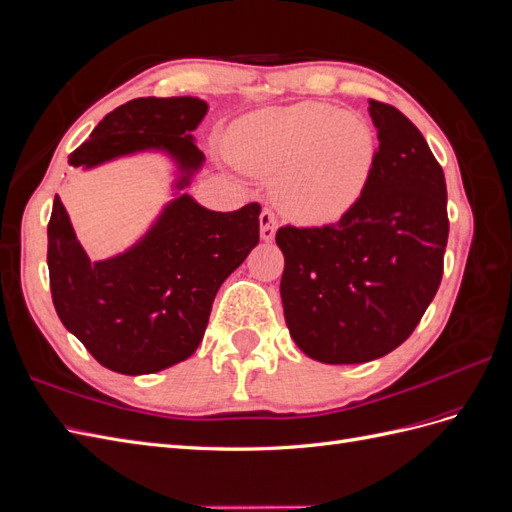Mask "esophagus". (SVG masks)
Segmentation results:
<instances>
[{
    "label": "esophagus",
    "mask_w": 512,
    "mask_h": 512,
    "mask_svg": "<svg viewBox=\"0 0 512 512\" xmlns=\"http://www.w3.org/2000/svg\"><path fill=\"white\" fill-rule=\"evenodd\" d=\"M277 230V218L271 209H262L260 213V237L265 241H271Z\"/></svg>",
    "instance_id": "obj_1"
}]
</instances>
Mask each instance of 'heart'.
I'll return each mask as SVG.
<instances>
[{"instance_id": "obj_1", "label": "heart", "mask_w": 512, "mask_h": 512, "mask_svg": "<svg viewBox=\"0 0 512 512\" xmlns=\"http://www.w3.org/2000/svg\"><path fill=\"white\" fill-rule=\"evenodd\" d=\"M241 164L277 173V198L301 222L344 215L365 190L376 138L359 117L320 102L273 108L245 121L235 138Z\"/></svg>"}]
</instances>
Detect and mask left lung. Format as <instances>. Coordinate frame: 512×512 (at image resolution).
Here are the masks:
<instances>
[{"label": "left lung", "mask_w": 512, "mask_h": 512, "mask_svg": "<svg viewBox=\"0 0 512 512\" xmlns=\"http://www.w3.org/2000/svg\"><path fill=\"white\" fill-rule=\"evenodd\" d=\"M378 149L365 190L333 224L282 226V303L290 337L329 365L401 346L436 297L448 241L446 181L421 130L369 100Z\"/></svg>", "instance_id": "left-lung-1"}]
</instances>
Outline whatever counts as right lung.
<instances>
[{"label": "right lung", "instance_id": "obj_1", "mask_svg": "<svg viewBox=\"0 0 512 512\" xmlns=\"http://www.w3.org/2000/svg\"><path fill=\"white\" fill-rule=\"evenodd\" d=\"M207 108L192 96L130 100L108 113L68 162L91 168L164 149L185 173L183 188L205 162L190 132ZM258 215V203L220 213L183 194L128 252L91 262L55 196L46 262L59 320L117 374H153L185 361L205 335L220 286L258 245Z\"/></svg>", "mask_w": 512, "mask_h": 512}]
</instances>
